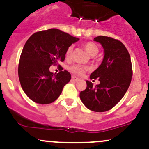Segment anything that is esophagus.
<instances>
[{"label":"esophagus","mask_w":149,"mask_h":149,"mask_svg":"<svg viewBox=\"0 0 149 149\" xmlns=\"http://www.w3.org/2000/svg\"><path fill=\"white\" fill-rule=\"evenodd\" d=\"M72 79H73V81H79V80H80V79L78 77H76V76H72Z\"/></svg>","instance_id":"34e87169"}]
</instances>
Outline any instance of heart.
I'll return each mask as SVG.
<instances>
[{"label": "heart", "mask_w": 149, "mask_h": 149, "mask_svg": "<svg viewBox=\"0 0 149 149\" xmlns=\"http://www.w3.org/2000/svg\"><path fill=\"white\" fill-rule=\"evenodd\" d=\"M73 48L74 46L72 45H70L67 48L65 52V58L68 60H70L72 58L73 52ZM84 48H85L86 51L91 56H94L97 55L99 52V48L97 46V45L94 44L92 42H88L84 44ZM88 70V68L87 66L80 65V64H75L69 67V70L72 72L74 74L77 75V76H81L83 75L85 72H86Z\"/></svg>", "instance_id": "heart-1"}]
</instances>
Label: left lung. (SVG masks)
Segmentation results:
<instances>
[{
    "label": "left lung",
    "instance_id": "8db88e82",
    "mask_svg": "<svg viewBox=\"0 0 149 149\" xmlns=\"http://www.w3.org/2000/svg\"><path fill=\"white\" fill-rule=\"evenodd\" d=\"M104 49L103 61L90 76L100 84L94 86L86 81V88L81 91L80 98L88 109L106 112L124 97L131 82L133 70L129 52L120 41L112 37L99 36L94 39Z\"/></svg>",
    "mask_w": 149,
    "mask_h": 149
}]
</instances>
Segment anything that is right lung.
<instances>
[{
	"instance_id": "add662e5",
	"label": "right lung",
	"mask_w": 149,
	"mask_h": 149,
	"mask_svg": "<svg viewBox=\"0 0 149 149\" xmlns=\"http://www.w3.org/2000/svg\"><path fill=\"white\" fill-rule=\"evenodd\" d=\"M79 40L58 29L37 31L28 39L21 54L18 73L22 89L30 100L47 104L59 97L71 75L67 70L53 74L49 67L63 62L67 48Z\"/></svg>"
}]
</instances>
